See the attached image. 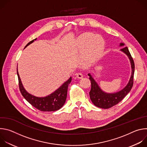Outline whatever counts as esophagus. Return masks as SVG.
Wrapping results in <instances>:
<instances>
[{
  "instance_id": "34e87169",
  "label": "esophagus",
  "mask_w": 147,
  "mask_h": 147,
  "mask_svg": "<svg viewBox=\"0 0 147 147\" xmlns=\"http://www.w3.org/2000/svg\"><path fill=\"white\" fill-rule=\"evenodd\" d=\"M76 77L77 78H79V79H81L83 77V74L81 73H78L77 74H76Z\"/></svg>"
}]
</instances>
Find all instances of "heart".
<instances>
[{
	"label": "heart",
	"instance_id": "obj_1",
	"mask_svg": "<svg viewBox=\"0 0 147 147\" xmlns=\"http://www.w3.org/2000/svg\"><path fill=\"white\" fill-rule=\"evenodd\" d=\"M76 45L80 49L86 48L82 57V63L85 65L96 60L102 53L105 47L102 37L91 32L84 33L78 36Z\"/></svg>",
	"mask_w": 147,
	"mask_h": 147
}]
</instances>
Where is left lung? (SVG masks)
<instances>
[{"label": "left lung", "mask_w": 147, "mask_h": 147, "mask_svg": "<svg viewBox=\"0 0 147 147\" xmlns=\"http://www.w3.org/2000/svg\"><path fill=\"white\" fill-rule=\"evenodd\" d=\"M124 44L121 43L120 46H124ZM121 51L126 54L129 57L131 66V76L127 85L122 90L116 93L109 94L103 92L99 87L98 84L92 78L91 75L89 73L88 75L90 76V80L91 83V88L90 92V96L91 101L94 105L102 109L110 108L118 103H119L131 90L134 82V62L131 57V55L127 47H124L121 49Z\"/></svg>", "instance_id": "left-lung-1"}]
</instances>
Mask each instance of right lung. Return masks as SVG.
Instances as JSON below:
<instances>
[{"label":"right lung","instance_id":"1","mask_svg":"<svg viewBox=\"0 0 147 147\" xmlns=\"http://www.w3.org/2000/svg\"><path fill=\"white\" fill-rule=\"evenodd\" d=\"M36 39V38L30 41L24 48L32 43ZM17 74L18 76L19 88L21 93L23 97L34 108L40 111L52 112L60 109L63 106L66 100L68 86L71 81V77H70L67 81L63 84L61 86L49 95L45 97H36L29 94L24 89L20 78L17 69Z\"/></svg>","mask_w":147,"mask_h":147}]
</instances>
